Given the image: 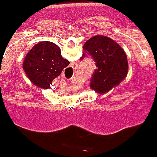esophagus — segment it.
I'll return each instance as SVG.
<instances>
[{
	"instance_id": "esophagus-1",
	"label": "esophagus",
	"mask_w": 157,
	"mask_h": 157,
	"mask_svg": "<svg viewBox=\"0 0 157 157\" xmlns=\"http://www.w3.org/2000/svg\"><path fill=\"white\" fill-rule=\"evenodd\" d=\"M72 68V70H73V71H75V69H76V68H77V64H74V65L72 66L71 67Z\"/></svg>"
}]
</instances>
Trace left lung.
<instances>
[{
  "label": "left lung",
  "mask_w": 157,
  "mask_h": 157,
  "mask_svg": "<svg viewBox=\"0 0 157 157\" xmlns=\"http://www.w3.org/2000/svg\"><path fill=\"white\" fill-rule=\"evenodd\" d=\"M81 59L91 57L97 68L92 74L90 88L98 93H105L124 80L128 71V62L124 50L112 38L95 36L83 45Z\"/></svg>",
  "instance_id": "1"
}]
</instances>
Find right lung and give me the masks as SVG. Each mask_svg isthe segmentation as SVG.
I'll return each instance as SVG.
<instances>
[{"label":"right lung","mask_w":157,"mask_h":157,"mask_svg":"<svg viewBox=\"0 0 157 157\" xmlns=\"http://www.w3.org/2000/svg\"><path fill=\"white\" fill-rule=\"evenodd\" d=\"M69 65V61L62 58L57 44L48 41L34 45L24 60V70L31 82L43 88H49L54 78Z\"/></svg>","instance_id":"obj_1"}]
</instances>
